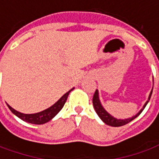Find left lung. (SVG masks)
<instances>
[{"label": "left lung", "instance_id": "obj_1", "mask_svg": "<svg viewBox=\"0 0 159 159\" xmlns=\"http://www.w3.org/2000/svg\"><path fill=\"white\" fill-rule=\"evenodd\" d=\"M152 90L151 94H150V96H149V99L148 100H150V98L152 97ZM93 106L94 109H95V111L97 112V114L98 115V116L103 121V123H105L106 125H111V126H113V127H119V126H123V125H127L128 123L129 122H131V121L135 119L137 116H139L140 114H141V112L143 111V109L145 108L146 106V104L148 103L149 101L145 102V104L143 105V109L141 110V111H139V113L136 115V116H132L131 118H128V119H124V120H121V119H116L115 117H113L112 116H111L108 112H107L103 108H102V104H101V102L99 101V98H98V90L97 89L96 90V92L94 93L93 96Z\"/></svg>", "mask_w": 159, "mask_h": 159}]
</instances>
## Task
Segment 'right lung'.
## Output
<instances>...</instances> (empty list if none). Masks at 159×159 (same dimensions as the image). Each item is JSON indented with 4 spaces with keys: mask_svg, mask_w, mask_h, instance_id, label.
I'll return each instance as SVG.
<instances>
[{
    "mask_svg": "<svg viewBox=\"0 0 159 159\" xmlns=\"http://www.w3.org/2000/svg\"><path fill=\"white\" fill-rule=\"evenodd\" d=\"M72 89H71L70 91H68L67 93L64 94L54 105L49 107L48 109L45 110V111H41V112H38V113H34V114H23V113H20L19 111L14 110L8 104H7V105L9 108V110L16 116H18L19 118H20L21 120L25 121V122L30 123V124H34V125H43V124L47 123L49 120H51L53 117L56 116L57 113L62 109L64 103L67 101L68 96H69V94H70V92Z\"/></svg>",
    "mask_w": 159,
    "mask_h": 159,
    "instance_id": "obj_1",
    "label": "right lung"
}]
</instances>
